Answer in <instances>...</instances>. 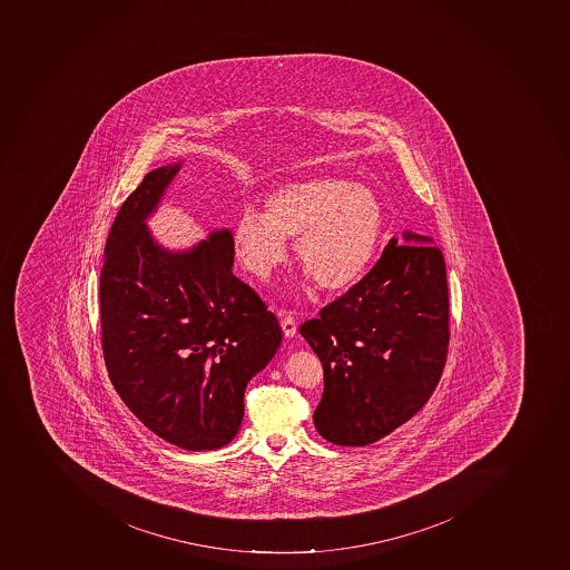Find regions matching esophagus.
<instances>
[{"label":"esophagus","mask_w":570,"mask_h":570,"mask_svg":"<svg viewBox=\"0 0 570 570\" xmlns=\"http://www.w3.org/2000/svg\"><path fill=\"white\" fill-rule=\"evenodd\" d=\"M282 328L283 334L287 335V337H294L297 332V323L294 317L288 314V312H283L282 314Z\"/></svg>","instance_id":"obj_1"}]
</instances>
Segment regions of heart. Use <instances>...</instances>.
<instances>
[{"instance_id": "heart-1", "label": "heart", "mask_w": 570, "mask_h": 570, "mask_svg": "<svg viewBox=\"0 0 570 570\" xmlns=\"http://www.w3.org/2000/svg\"><path fill=\"white\" fill-rule=\"evenodd\" d=\"M383 230V204L370 187L345 178H312L274 191L264 215L245 209L233 239L239 262L256 278H271L287 262L291 239L320 288L345 292L368 273Z\"/></svg>"}]
</instances>
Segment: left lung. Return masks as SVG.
Masks as SVG:
<instances>
[{
	"instance_id": "1",
	"label": "left lung",
	"mask_w": 570,
	"mask_h": 570,
	"mask_svg": "<svg viewBox=\"0 0 570 570\" xmlns=\"http://www.w3.org/2000/svg\"><path fill=\"white\" fill-rule=\"evenodd\" d=\"M355 287L303 323L323 364L314 412L332 444L366 445L410 421L435 392L450 345V297L442 250L404 233Z\"/></svg>"
}]
</instances>
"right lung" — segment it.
Wrapping results in <instances>:
<instances>
[{"instance_id": "add662e5", "label": "right lung", "mask_w": 570, "mask_h": 570, "mask_svg": "<svg viewBox=\"0 0 570 570\" xmlns=\"http://www.w3.org/2000/svg\"><path fill=\"white\" fill-rule=\"evenodd\" d=\"M178 169L149 171L111 225L99 287L102 354L144 426L183 450L210 451L238 433L245 387L273 360L282 328L233 274L229 229L180 253L149 235L146 218Z\"/></svg>"}]
</instances>
